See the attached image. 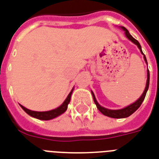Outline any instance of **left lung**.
<instances>
[{
	"label": "left lung",
	"mask_w": 159,
	"mask_h": 159,
	"mask_svg": "<svg viewBox=\"0 0 159 159\" xmlns=\"http://www.w3.org/2000/svg\"><path fill=\"white\" fill-rule=\"evenodd\" d=\"M122 29L124 30V31H125V35H126V36L128 37V39L131 40L133 43H134L135 45H137L138 47H139V49L140 51H141V53H142L143 55H144V54L143 53L142 49H141V45H140L139 42L137 40H135L134 38L130 35L126 28L122 27ZM143 58H144V60L146 61V63H147V60H146L145 55H143ZM147 74H148L147 83H146V87H145L144 91H143V94L141 95V97H140L139 99H138L136 102H134V104H130V105L125 107V108H124V109H118V110H112V109H105V108L100 106V105L98 104V102H97L96 99H95V97H94V94H93V93L92 92L93 101H94V104H96L97 109H99V111L101 112L102 114H104V115H105V116L110 117V118H114V119H121V118H127V117L130 116L131 114H134V112L136 111L139 108L140 105L142 104L143 101V99H144L145 96H146V93H147V91L148 89V86H149V70H147Z\"/></svg>",
	"instance_id": "left-lung-1"
}]
</instances>
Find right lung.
<instances>
[{
  "mask_svg": "<svg viewBox=\"0 0 159 159\" xmlns=\"http://www.w3.org/2000/svg\"><path fill=\"white\" fill-rule=\"evenodd\" d=\"M72 91L69 93L68 97L66 98V99L65 100V102L63 103L60 107H58L57 109H53V110H50V111H45V112H37V111H32V110H30V109L25 108L24 106L20 105L23 110H24L26 114H28L30 116L34 117V118H36L38 119H41V120H49V119H52L55 117L59 116L63 113H65L66 111V109L68 108V104L70 101V97L71 93H72Z\"/></svg>",
  "mask_w": 159,
  "mask_h": 159,
  "instance_id": "obj_1",
  "label": "right lung"
}]
</instances>
